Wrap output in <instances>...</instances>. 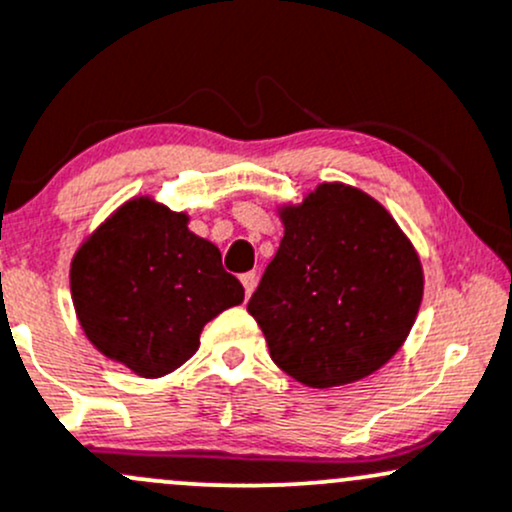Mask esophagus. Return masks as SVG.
Returning <instances> with one entry per match:
<instances>
[{"label":"esophagus","instance_id":"obj_1","mask_svg":"<svg viewBox=\"0 0 512 512\" xmlns=\"http://www.w3.org/2000/svg\"><path fill=\"white\" fill-rule=\"evenodd\" d=\"M240 282H243V286H245V296L250 299L252 291H255V286H257V274L247 272V274H243V277H240Z\"/></svg>","mask_w":512,"mask_h":512}]
</instances>
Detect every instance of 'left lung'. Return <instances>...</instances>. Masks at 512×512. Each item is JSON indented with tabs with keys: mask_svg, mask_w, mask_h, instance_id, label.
<instances>
[{
	"mask_svg": "<svg viewBox=\"0 0 512 512\" xmlns=\"http://www.w3.org/2000/svg\"><path fill=\"white\" fill-rule=\"evenodd\" d=\"M284 238L247 311L269 355L311 389L364 379L401 350L423 301V265L379 201L323 182L277 206Z\"/></svg>",
	"mask_w": 512,
	"mask_h": 512,
	"instance_id": "obj_1",
	"label": "left lung"
}]
</instances>
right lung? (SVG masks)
Wrapping results in <instances>:
<instances>
[{
    "label": "right lung",
    "mask_w": 512,
    "mask_h": 512,
    "mask_svg": "<svg viewBox=\"0 0 512 512\" xmlns=\"http://www.w3.org/2000/svg\"><path fill=\"white\" fill-rule=\"evenodd\" d=\"M70 291L87 340L143 379L182 367L204 325L245 299L221 250L189 230V213L148 194L128 199L82 240Z\"/></svg>",
    "instance_id": "obj_1"
}]
</instances>
